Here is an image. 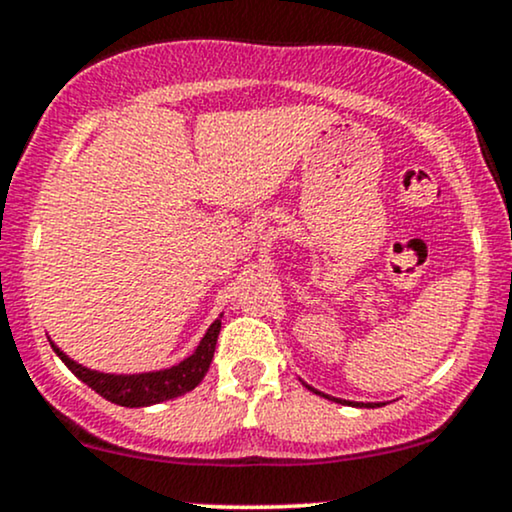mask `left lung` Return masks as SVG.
Returning a JSON list of instances; mask_svg holds the SVG:
<instances>
[{
	"mask_svg": "<svg viewBox=\"0 0 512 512\" xmlns=\"http://www.w3.org/2000/svg\"><path fill=\"white\" fill-rule=\"evenodd\" d=\"M305 387H308V390H313V387H310V385H305ZM313 392H315V395H322V392H317V390H313ZM322 397L332 399L330 395H322ZM339 402H342V399H339ZM346 404H354V407H363V404H361V402H346ZM366 407H380V404H373V402H370V404H366Z\"/></svg>",
	"mask_w": 512,
	"mask_h": 512,
	"instance_id": "1",
	"label": "left lung"
}]
</instances>
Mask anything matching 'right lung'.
<instances>
[{"mask_svg":"<svg viewBox=\"0 0 512 512\" xmlns=\"http://www.w3.org/2000/svg\"><path fill=\"white\" fill-rule=\"evenodd\" d=\"M221 332V320L211 322L207 334L202 337V342L185 361H180L178 366L163 368V370H151V373H137V375H113V373H98L81 363H76L69 358L64 351L57 349L55 342L52 349L62 358L64 366H67L81 383H86L91 390H96L98 395L110 399V402L120 404V407H151V404L166 402V399L180 397L185 392L195 390L202 383V378L207 375L211 366V358H214L216 339Z\"/></svg>","mask_w":512,"mask_h":512,"instance_id":"obj_1","label":"right lung"}]
</instances>
